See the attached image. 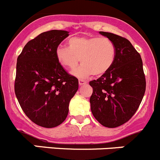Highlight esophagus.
<instances>
[{"label": "esophagus", "instance_id": "obj_1", "mask_svg": "<svg viewBox=\"0 0 160 160\" xmlns=\"http://www.w3.org/2000/svg\"><path fill=\"white\" fill-rule=\"evenodd\" d=\"M87 83H88V82H87L86 80H81V79H80V80H79V84H80V86H82V85L86 84Z\"/></svg>", "mask_w": 160, "mask_h": 160}]
</instances>
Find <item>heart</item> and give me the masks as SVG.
Instances as JSON below:
<instances>
[{"instance_id": "1", "label": "heart", "mask_w": 160, "mask_h": 160, "mask_svg": "<svg viewBox=\"0 0 160 160\" xmlns=\"http://www.w3.org/2000/svg\"><path fill=\"white\" fill-rule=\"evenodd\" d=\"M68 46L56 48V59L67 69L75 68L81 59L82 65L72 72L80 79L88 78L92 74L98 77L104 75L115 61V46L105 37H74L69 39Z\"/></svg>"}]
</instances>
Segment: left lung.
Segmentation results:
<instances>
[{
  "label": "left lung",
  "mask_w": 160,
  "mask_h": 160,
  "mask_svg": "<svg viewBox=\"0 0 160 160\" xmlns=\"http://www.w3.org/2000/svg\"><path fill=\"white\" fill-rule=\"evenodd\" d=\"M114 42L116 59L111 69L90 85V109L98 122L108 128L123 125L134 115L146 91V78L139 53L126 38L99 32Z\"/></svg>",
  "instance_id": "left-lung-1"
}]
</instances>
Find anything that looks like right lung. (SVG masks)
<instances>
[{
    "instance_id": "right-lung-1",
    "label": "right lung",
    "mask_w": 160,
    "mask_h": 160,
    "mask_svg": "<svg viewBox=\"0 0 160 160\" xmlns=\"http://www.w3.org/2000/svg\"><path fill=\"white\" fill-rule=\"evenodd\" d=\"M67 36V31L42 32L25 45L17 59V99L27 117L44 128L65 121L78 90L77 78L66 72L56 56V48Z\"/></svg>"
}]
</instances>
